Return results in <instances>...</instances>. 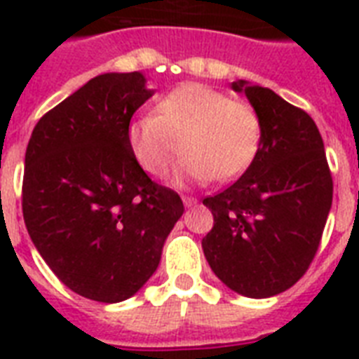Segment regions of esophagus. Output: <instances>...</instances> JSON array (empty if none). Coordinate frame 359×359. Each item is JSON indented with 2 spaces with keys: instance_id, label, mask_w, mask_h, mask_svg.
Returning a JSON list of instances; mask_svg holds the SVG:
<instances>
[{
  "instance_id": "obj_1",
  "label": "esophagus",
  "mask_w": 359,
  "mask_h": 359,
  "mask_svg": "<svg viewBox=\"0 0 359 359\" xmlns=\"http://www.w3.org/2000/svg\"><path fill=\"white\" fill-rule=\"evenodd\" d=\"M182 203H184L186 207H194V205H197V199L191 196H182Z\"/></svg>"
}]
</instances>
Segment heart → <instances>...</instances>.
I'll use <instances>...</instances> for the list:
<instances>
[{"mask_svg":"<svg viewBox=\"0 0 359 359\" xmlns=\"http://www.w3.org/2000/svg\"><path fill=\"white\" fill-rule=\"evenodd\" d=\"M262 137L261 115L251 104L203 83H184L156 104V114L128 123L126 141L140 168L154 179L171 171L182 151V169L196 182H227L255 160Z\"/></svg>","mask_w":359,"mask_h":359,"instance_id":"1","label":"heart"}]
</instances>
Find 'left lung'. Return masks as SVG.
I'll return each mask as SVG.
<instances>
[{
  "label": "left lung",
  "mask_w": 359,
  "mask_h": 359,
  "mask_svg": "<svg viewBox=\"0 0 359 359\" xmlns=\"http://www.w3.org/2000/svg\"><path fill=\"white\" fill-rule=\"evenodd\" d=\"M261 115L255 160L236 182L203 199L214 227L203 238L212 272L231 290L268 298L290 289L315 259L334 197L315 121L272 89L233 81Z\"/></svg>",
  "instance_id": "8db88e82"
}]
</instances>
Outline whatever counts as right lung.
<instances>
[{
	"instance_id": "1",
	"label": "right lung",
	"mask_w": 359,
	"mask_h": 359,
	"mask_svg": "<svg viewBox=\"0 0 359 359\" xmlns=\"http://www.w3.org/2000/svg\"><path fill=\"white\" fill-rule=\"evenodd\" d=\"M151 97L141 72L100 74L42 115L27 143V233L59 281L89 300L134 296L184 212L126 141L132 115Z\"/></svg>"
}]
</instances>
